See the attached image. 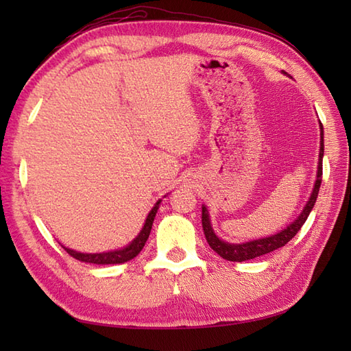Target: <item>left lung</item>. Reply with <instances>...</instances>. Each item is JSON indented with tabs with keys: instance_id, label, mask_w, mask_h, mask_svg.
<instances>
[{
	"instance_id": "1",
	"label": "left lung",
	"mask_w": 351,
	"mask_h": 351,
	"mask_svg": "<svg viewBox=\"0 0 351 351\" xmlns=\"http://www.w3.org/2000/svg\"><path fill=\"white\" fill-rule=\"evenodd\" d=\"M285 73V72H283ZM319 155H318V170H317V180L314 184V189H312L311 193V197L304 205L303 211L300 213L299 217H297L293 223H289V225L282 229L280 232L270 235V237H265V238H258V240H253V241H247V243H241V244H234V243H226L220 240V238L215 235L214 229L211 226V220H210V214H208L206 206H202V228H204V232H205V238L208 244H210V247L215 252L219 253V255L223 259H228V261H234V263H243V261H247V259H253L256 256L261 255H265V253H270L276 249L283 247L289 240H293L295 237V234L299 232L300 228L303 226V223L306 221L308 215L311 214L312 208H314L315 202H317V196H318V191H319V185H322V176H323V155H324V132H323V125L319 122Z\"/></svg>"
}]
</instances>
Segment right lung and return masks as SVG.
Returning <instances> with one entry per match:
<instances>
[{"label":"right lung","mask_w":351,"mask_h":351,"mask_svg":"<svg viewBox=\"0 0 351 351\" xmlns=\"http://www.w3.org/2000/svg\"><path fill=\"white\" fill-rule=\"evenodd\" d=\"M160 204H161V199L154 205L151 213L147 214L145 226L141 228L140 234L136 238H134V240L128 245H125L123 249L102 252V253H81V252L64 247V245H63V249L68 252L71 256H73L78 261H83V263H90V264H98V265L99 264H102V265H106V264H123V263H126V261H131L132 258H136L138 255L141 249L145 247V243L147 241L149 234H151L152 223H154V219L156 215V211H158V208H160Z\"/></svg>","instance_id":"1"}]
</instances>
